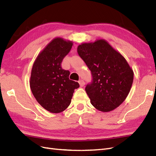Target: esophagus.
<instances>
[{"mask_svg": "<svg viewBox=\"0 0 156 156\" xmlns=\"http://www.w3.org/2000/svg\"><path fill=\"white\" fill-rule=\"evenodd\" d=\"M79 84H80V86H81V87H84V84H85V83L84 82L83 80H81V79L80 80V81H79Z\"/></svg>", "mask_w": 156, "mask_h": 156, "instance_id": "1", "label": "esophagus"}]
</instances>
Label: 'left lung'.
Masks as SVG:
<instances>
[{
  "label": "left lung",
  "mask_w": 156,
  "mask_h": 156,
  "mask_svg": "<svg viewBox=\"0 0 156 156\" xmlns=\"http://www.w3.org/2000/svg\"><path fill=\"white\" fill-rule=\"evenodd\" d=\"M77 53L91 71L92 82L85 88L91 104L104 112L115 109L129 93L133 69L124 56L103 39L81 44Z\"/></svg>",
  "instance_id": "obj_1"
}]
</instances>
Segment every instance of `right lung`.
Masks as SVG:
<instances>
[{
	"label": "right lung",
	"instance_id": "1",
	"mask_svg": "<svg viewBox=\"0 0 156 156\" xmlns=\"http://www.w3.org/2000/svg\"><path fill=\"white\" fill-rule=\"evenodd\" d=\"M73 42L55 37L37 55L32 66L30 87L36 101L45 109L59 113L69 105L79 84L69 79L68 70L61 67Z\"/></svg>",
	"mask_w": 156,
	"mask_h": 156
}]
</instances>
